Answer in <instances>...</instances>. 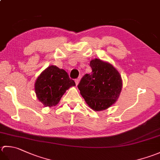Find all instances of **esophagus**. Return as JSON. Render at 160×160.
I'll use <instances>...</instances> for the list:
<instances>
[{"mask_svg":"<svg viewBox=\"0 0 160 160\" xmlns=\"http://www.w3.org/2000/svg\"><path fill=\"white\" fill-rule=\"evenodd\" d=\"M80 78H77V79H76L75 80V82H76V85H78V84H79V82H80Z\"/></svg>","mask_w":160,"mask_h":160,"instance_id":"1","label":"esophagus"}]
</instances>
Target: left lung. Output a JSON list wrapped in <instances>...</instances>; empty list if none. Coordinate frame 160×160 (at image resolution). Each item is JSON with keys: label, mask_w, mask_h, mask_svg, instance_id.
I'll return each instance as SVG.
<instances>
[{"label": "left lung", "mask_w": 160, "mask_h": 160, "mask_svg": "<svg viewBox=\"0 0 160 160\" xmlns=\"http://www.w3.org/2000/svg\"><path fill=\"white\" fill-rule=\"evenodd\" d=\"M92 74H85L78 87L86 103L94 111H102L114 104L122 89L121 76L113 65L100 59L90 62Z\"/></svg>", "instance_id": "obj_1"}]
</instances>
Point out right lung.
Returning <instances> with one entry per match:
<instances>
[{"mask_svg":"<svg viewBox=\"0 0 160 160\" xmlns=\"http://www.w3.org/2000/svg\"><path fill=\"white\" fill-rule=\"evenodd\" d=\"M73 86L76 83L67 72L51 65L37 78L34 90L39 101L45 107L51 108L57 105L66 91Z\"/></svg>","mask_w":160,"mask_h":160,"instance_id":"1","label":"right lung"}]
</instances>
